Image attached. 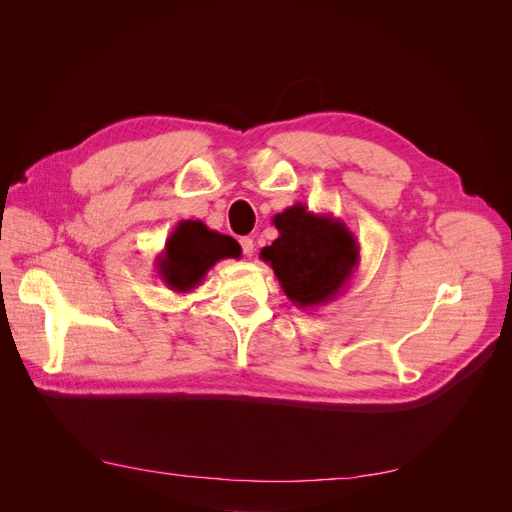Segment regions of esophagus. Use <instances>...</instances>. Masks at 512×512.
Instances as JSON below:
<instances>
[{"label": "esophagus", "mask_w": 512, "mask_h": 512, "mask_svg": "<svg viewBox=\"0 0 512 512\" xmlns=\"http://www.w3.org/2000/svg\"><path fill=\"white\" fill-rule=\"evenodd\" d=\"M240 247H242V253H245L247 257H251L255 253V240H253V236H242L240 238Z\"/></svg>", "instance_id": "esophagus-1"}]
</instances>
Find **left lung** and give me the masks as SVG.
Listing matches in <instances>:
<instances>
[{
  "label": "left lung",
  "mask_w": 512,
  "mask_h": 512,
  "mask_svg": "<svg viewBox=\"0 0 512 512\" xmlns=\"http://www.w3.org/2000/svg\"><path fill=\"white\" fill-rule=\"evenodd\" d=\"M278 238L259 257L270 263L286 297L299 309L334 301L359 267V242L332 213L297 203L272 218Z\"/></svg>",
  "instance_id": "1"
}]
</instances>
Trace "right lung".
I'll list each match as a JSON object with an SVG mask.
<instances>
[{"label": "right lung", "mask_w": 512, "mask_h": 512, "mask_svg": "<svg viewBox=\"0 0 512 512\" xmlns=\"http://www.w3.org/2000/svg\"><path fill=\"white\" fill-rule=\"evenodd\" d=\"M230 257H240V245L232 236L209 230L199 220H182L155 257V270L170 290L186 294L203 282L215 263Z\"/></svg>", "instance_id": "obj_1"}]
</instances>
